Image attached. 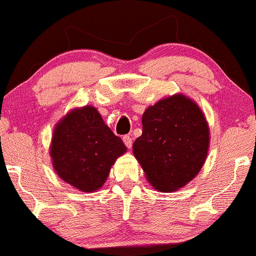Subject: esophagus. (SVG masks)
Instances as JSON below:
<instances>
[{
	"mask_svg": "<svg viewBox=\"0 0 256 256\" xmlns=\"http://www.w3.org/2000/svg\"><path fill=\"white\" fill-rule=\"evenodd\" d=\"M122 140H124L125 146H128V148H131V146H132V138H131L130 136H128V134H126V136L122 137Z\"/></svg>",
	"mask_w": 256,
	"mask_h": 256,
	"instance_id": "obj_1",
	"label": "esophagus"
}]
</instances>
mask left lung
I'll use <instances>...</instances> for the list:
<instances>
[{
  "mask_svg": "<svg viewBox=\"0 0 256 256\" xmlns=\"http://www.w3.org/2000/svg\"><path fill=\"white\" fill-rule=\"evenodd\" d=\"M142 125L132 152L152 186L170 192L192 182L210 149V126L198 104L174 94L146 108Z\"/></svg>",
  "mask_w": 256,
  "mask_h": 256,
  "instance_id": "obj_1",
  "label": "left lung"
}]
</instances>
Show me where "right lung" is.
Returning <instances> with one entry per match:
<instances>
[{
    "mask_svg": "<svg viewBox=\"0 0 256 256\" xmlns=\"http://www.w3.org/2000/svg\"><path fill=\"white\" fill-rule=\"evenodd\" d=\"M126 152L122 138L104 124L92 106L70 110L52 131V168L64 182L84 192L101 189L116 160Z\"/></svg>",
    "mask_w": 256,
    "mask_h": 256,
    "instance_id": "obj_1",
    "label": "right lung"
}]
</instances>
